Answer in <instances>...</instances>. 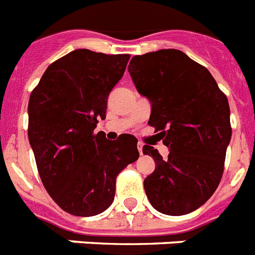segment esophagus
I'll return each mask as SVG.
<instances>
[{"mask_svg":"<svg viewBox=\"0 0 255 255\" xmlns=\"http://www.w3.org/2000/svg\"><path fill=\"white\" fill-rule=\"evenodd\" d=\"M138 151H139V153L142 155V153H143V144H142V143H138Z\"/></svg>","mask_w":255,"mask_h":255,"instance_id":"esophagus-1","label":"esophagus"}]
</instances>
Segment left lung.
<instances>
[{"label":"left lung","mask_w":255,"mask_h":255,"mask_svg":"<svg viewBox=\"0 0 255 255\" xmlns=\"http://www.w3.org/2000/svg\"><path fill=\"white\" fill-rule=\"evenodd\" d=\"M129 73L151 102L148 125L169 148L163 160L153 147L143 146L156 164L143 182L147 198L165 215L195 211L223 177L232 135L228 99L205 66L177 49L134 56Z\"/></svg>","instance_id":"1"}]
</instances>
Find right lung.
Returning <instances> with one entry per match:
<instances>
[{
  "label": "right lung",
  "mask_w": 255,
  "mask_h": 255,
  "mask_svg": "<svg viewBox=\"0 0 255 255\" xmlns=\"http://www.w3.org/2000/svg\"><path fill=\"white\" fill-rule=\"evenodd\" d=\"M129 54L73 50L50 64L28 102V139L44 188L74 216L112 205L116 178L139 157L132 135L107 140L95 132Z\"/></svg>",
  "instance_id": "obj_1"
}]
</instances>
